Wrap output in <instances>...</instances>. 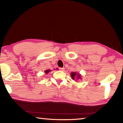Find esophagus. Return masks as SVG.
Masks as SVG:
<instances>
[{
    "mask_svg": "<svg viewBox=\"0 0 123 123\" xmlns=\"http://www.w3.org/2000/svg\"><path fill=\"white\" fill-rule=\"evenodd\" d=\"M59 69H60V70H61V71H64V68H60Z\"/></svg>",
    "mask_w": 123,
    "mask_h": 123,
    "instance_id": "34e87169",
    "label": "esophagus"
}]
</instances>
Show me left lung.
Instances as JSON below:
<instances>
[{
    "mask_svg": "<svg viewBox=\"0 0 123 123\" xmlns=\"http://www.w3.org/2000/svg\"><path fill=\"white\" fill-rule=\"evenodd\" d=\"M70 75H71V77L73 80H74L75 77L76 76V78L78 79H81V75L79 74H77V73L75 72H72L70 74Z\"/></svg>",
    "mask_w": 123,
    "mask_h": 123,
    "instance_id": "obj_1",
    "label": "left lung"
}]
</instances>
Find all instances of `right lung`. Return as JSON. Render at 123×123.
<instances>
[{"instance_id":"1","label":"right lung","mask_w":123,"mask_h":123,"mask_svg":"<svg viewBox=\"0 0 123 123\" xmlns=\"http://www.w3.org/2000/svg\"><path fill=\"white\" fill-rule=\"evenodd\" d=\"M50 71H51V70H50V69L46 70H45V73L46 74H47L49 72H50Z\"/></svg>"}]
</instances>
